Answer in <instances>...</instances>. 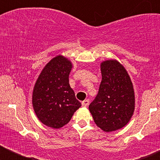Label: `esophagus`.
I'll use <instances>...</instances> for the list:
<instances>
[{"label":"esophagus","instance_id":"obj_1","mask_svg":"<svg viewBox=\"0 0 160 160\" xmlns=\"http://www.w3.org/2000/svg\"><path fill=\"white\" fill-rule=\"evenodd\" d=\"M82 107H87V106L89 105V100L87 99V100H84V101L82 102Z\"/></svg>","mask_w":160,"mask_h":160}]
</instances>
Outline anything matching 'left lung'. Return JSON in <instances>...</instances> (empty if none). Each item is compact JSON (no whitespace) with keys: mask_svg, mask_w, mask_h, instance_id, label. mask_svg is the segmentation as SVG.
<instances>
[{"mask_svg":"<svg viewBox=\"0 0 160 160\" xmlns=\"http://www.w3.org/2000/svg\"><path fill=\"white\" fill-rule=\"evenodd\" d=\"M100 67L101 84L89 110L96 125L105 132H111L130 122L135 111V91L128 71L119 62L103 61Z\"/></svg>","mask_w":160,"mask_h":160,"instance_id":"obj_1","label":"left lung"}]
</instances>
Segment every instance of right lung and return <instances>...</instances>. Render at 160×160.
Instances as JSON below:
<instances>
[{"instance_id":"right-lung-1","label":"right lung","mask_w":160,"mask_h":160,"mask_svg":"<svg viewBox=\"0 0 160 160\" xmlns=\"http://www.w3.org/2000/svg\"><path fill=\"white\" fill-rule=\"evenodd\" d=\"M72 67L69 59L58 55L45 66L35 82L33 111L40 122L49 128H62L82 106L69 83Z\"/></svg>"}]
</instances>
